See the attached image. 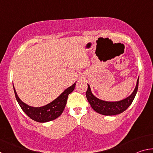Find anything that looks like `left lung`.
Returning <instances> with one entry per match:
<instances>
[{
	"label": "left lung",
	"mask_w": 153,
	"mask_h": 153,
	"mask_svg": "<svg viewBox=\"0 0 153 153\" xmlns=\"http://www.w3.org/2000/svg\"><path fill=\"white\" fill-rule=\"evenodd\" d=\"M138 80L139 77L137 80L136 86L132 94L125 99L117 102H107L98 99L92 94L90 86L88 84V89L86 93L88 101L93 109L98 113L104 115H118V114L125 111L132 103L134 98L136 97L137 91H138Z\"/></svg>",
	"instance_id": "8db88e82"
}]
</instances>
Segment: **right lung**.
<instances>
[{
  "label": "right lung",
  "mask_w": 153,
  "mask_h": 153,
  "mask_svg": "<svg viewBox=\"0 0 153 153\" xmlns=\"http://www.w3.org/2000/svg\"><path fill=\"white\" fill-rule=\"evenodd\" d=\"M75 86L76 84H74L65 90L55 100L41 107H32L23 102L18 97L14 86L13 89L17 102L25 113L32 120L40 123H44L55 120L61 115L65 107L68 95L74 90Z\"/></svg>",
  "instance_id": "obj_1"
}]
</instances>
